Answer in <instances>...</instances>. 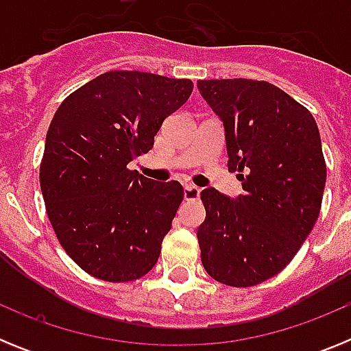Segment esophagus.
<instances>
[{
    "label": "esophagus",
    "instance_id": "obj_1",
    "mask_svg": "<svg viewBox=\"0 0 351 351\" xmlns=\"http://www.w3.org/2000/svg\"><path fill=\"white\" fill-rule=\"evenodd\" d=\"M198 197H200V188L193 184L184 186V200H197Z\"/></svg>",
    "mask_w": 351,
    "mask_h": 351
}]
</instances>
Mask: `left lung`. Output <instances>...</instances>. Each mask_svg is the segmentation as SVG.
<instances>
[{
    "label": "left lung",
    "instance_id": "left-lung-1",
    "mask_svg": "<svg viewBox=\"0 0 351 351\" xmlns=\"http://www.w3.org/2000/svg\"><path fill=\"white\" fill-rule=\"evenodd\" d=\"M198 91L225 128L228 170L244 193H200L204 269L228 287H255L283 271L311 234L327 167L315 117L272 84L198 80Z\"/></svg>",
    "mask_w": 351,
    "mask_h": 351
}]
</instances>
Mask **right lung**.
I'll return each instance as SVG.
<instances>
[{
    "label": "right lung",
    "instance_id": "add662e5",
    "mask_svg": "<svg viewBox=\"0 0 351 351\" xmlns=\"http://www.w3.org/2000/svg\"><path fill=\"white\" fill-rule=\"evenodd\" d=\"M191 91L190 79L107 71L52 117L40 165L45 209L63 250L98 280H138L158 262L184 191L126 165L153 149L161 123Z\"/></svg>",
    "mask_w": 351,
    "mask_h": 351
}]
</instances>
